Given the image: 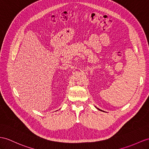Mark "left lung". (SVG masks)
<instances>
[{"label": "left lung", "instance_id": "8db88e82", "mask_svg": "<svg viewBox=\"0 0 149 149\" xmlns=\"http://www.w3.org/2000/svg\"><path fill=\"white\" fill-rule=\"evenodd\" d=\"M99 109V110H100V111H101V110H100V109Z\"/></svg>", "mask_w": 149, "mask_h": 149}]
</instances>
